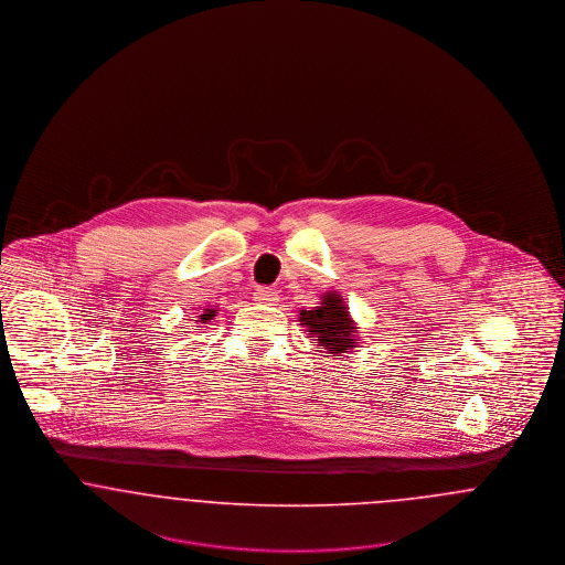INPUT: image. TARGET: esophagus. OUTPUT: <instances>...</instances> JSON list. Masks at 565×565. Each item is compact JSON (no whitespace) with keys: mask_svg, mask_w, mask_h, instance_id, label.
I'll use <instances>...</instances> for the list:
<instances>
[{"mask_svg":"<svg viewBox=\"0 0 565 565\" xmlns=\"http://www.w3.org/2000/svg\"><path fill=\"white\" fill-rule=\"evenodd\" d=\"M255 301H257V303H264V306H276L278 296H276V291H274V289H269V287H262V289H257V291H255Z\"/></svg>","mask_w":565,"mask_h":565,"instance_id":"1","label":"esophagus"}]
</instances>
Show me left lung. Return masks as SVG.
Wrapping results in <instances>:
<instances>
[{"instance_id":"left-lung-1","label":"left lung","mask_w":565,"mask_h":565,"mask_svg":"<svg viewBox=\"0 0 565 565\" xmlns=\"http://www.w3.org/2000/svg\"><path fill=\"white\" fill-rule=\"evenodd\" d=\"M299 323L306 327L308 338H315L319 347H323L329 355L342 356L351 353L356 347V329L347 303L338 294H326L321 297V306L312 310H299Z\"/></svg>"}]
</instances>
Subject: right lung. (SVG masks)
Returning a JSON list of instances; mask_svg holds the SVG:
<instances>
[{
    "instance_id": "1",
    "label": "right lung",
    "mask_w": 565,
    "mask_h": 565,
    "mask_svg": "<svg viewBox=\"0 0 565 565\" xmlns=\"http://www.w3.org/2000/svg\"><path fill=\"white\" fill-rule=\"evenodd\" d=\"M212 317H216V310L214 308H204V312L200 315L198 323H209V321H212Z\"/></svg>"
}]
</instances>
